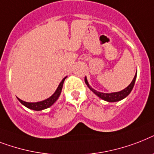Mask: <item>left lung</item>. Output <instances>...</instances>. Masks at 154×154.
<instances>
[{
    "label": "left lung",
    "instance_id": "obj_1",
    "mask_svg": "<svg viewBox=\"0 0 154 154\" xmlns=\"http://www.w3.org/2000/svg\"><path fill=\"white\" fill-rule=\"evenodd\" d=\"M136 77H137V73L135 75L134 78L133 79V81L131 82L129 86H128L126 88H125L124 90L121 91L119 92H114V93H110V94H106V93H102V92H98L96 91L95 90L92 89L91 87H90L89 84H88V82L87 80V78H85V83L87 85V87H89L90 89L92 91L94 92V94L98 95L99 98H101L102 99L105 101H107V102H110V103H113V102H118V101H120L122 99L126 98L127 95H129L131 91H132L133 87L134 86L135 83V79H136Z\"/></svg>",
    "mask_w": 154,
    "mask_h": 154
}]
</instances>
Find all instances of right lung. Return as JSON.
<instances>
[{
  "instance_id": "obj_1",
  "label": "right lung",
  "mask_w": 154,
  "mask_h": 154,
  "mask_svg": "<svg viewBox=\"0 0 154 154\" xmlns=\"http://www.w3.org/2000/svg\"><path fill=\"white\" fill-rule=\"evenodd\" d=\"M65 79H66V77H65L64 79H63V80L61 81V83H60L59 87H58V88L56 89V92H55L50 98H47L45 100L41 101V102H38V103H28V102H24V101L21 100V99H20V98H18V100H19L23 105L25 106L26 107L29 108V109H32V110H44V109L50 107V106L57 100L59 96H60V93H61V91H62L63 84V82H64Z\"/></svg>"
}]
</instances>
